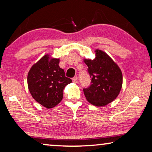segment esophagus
I'll use <instances>...</instances> for the list:
<instances>
[{
    "label": "esophagus",
    "instance_id": "obj_1",
    "mask_svg": "<svg viewBox=\"0 0 152 152\" xmlns=\"http://www.w3.org/2000/svg\"><path fill=\"white\" fill-rule=\"evenodd\" d=\"M72 81H73V83H76L78 82V77H77V76H75L73 78H72Z\"/></svg>",
    "mask_w": 152,
    "mask_h": 152
}]
</instances>
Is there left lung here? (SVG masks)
Listing matches in <instances>:
<instances>
[{"label":"left lung","instance_id":"obj_1","mask_svg":"<svg viewBox=\"0 0 152 152\" xmlns=\"http://www.w3.org/2000/svg\"><path fill=\"white\" fill-rule=\"evenodd\" d=\"M94 60L85 59L91 80L84 87L87 101L97 106H104L113 102L121 89L123 76L121 69L104 52L97 50Z\"/></svg>","mask_w":152,"mask_h":152}]
</instances>
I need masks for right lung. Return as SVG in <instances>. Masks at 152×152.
<instances>
[{"instance_id":"obj_1","label":"right lung","mask_w":152,"mask_h":152,"mask_svg":"<svg viewBox=\"0 0 152 152\" xmlns=\"http://www.w3.org/2000/svg\"><path fill=\"white\" fill-rule=\"evenodd\" d=\"M58 63L59 59L49 61L48 55H45L33 65L27 77L31 96L47 108L54 107L62 100L63 89L72 82Z\"/></svg>"}]
</instances>
